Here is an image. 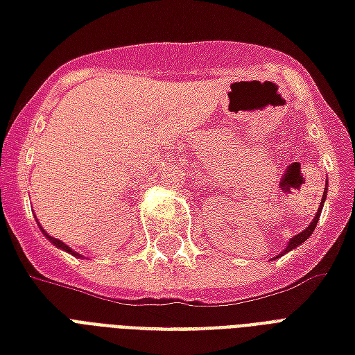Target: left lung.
<instances>
[{
	"instance_id": "1",
	"label": "left lung",
	"mask_w": 355,
	"mask_h": 355,
	"mask_svg": "<svg viewBox=\"0 0 355 355\" xmlns=\"http://www.w3.org/2000/svg\"><path fill=\"white\" fill-rule=\"evenodd\" d=\"M325 184H327V182H325ZM324 201H325V193H324V199H322V203H320V211H318V214H316V216H314V220H312V224L309 225V227H306V230H304V231H301L299 235H295V237L291 239L290 244H288V248H286V252H290V250H293V248H297L299 244H303L304 241H306V239L311 237L312 231L316 230L318 218H320V212H322V207H324Z\"/></svg>"
}]
</instances>
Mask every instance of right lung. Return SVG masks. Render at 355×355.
I'll return each instance as SVG.
<instances>
[{"instance_id": "right-lung-1", "label": "right lung", "mask_w": 355, "mask_h": 355, "mask_svg": "<svg viewBox=\"0 0 355 355\" xmlns=\"http://www.w3.org/2000/svg\"><path fill=\"white\" fill-rule=\"evenodd\" d=\"M44 235H46V233H44ZM46 239H49V241H51V243L54 244V246H58V248H62V250L69 252V254H73V256H78V254H75V252L71 250L69 246H67V244H64V243H62V241H58V239L51 237V235H46Z\"/></svg>"}]
</instances>
